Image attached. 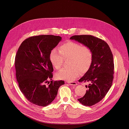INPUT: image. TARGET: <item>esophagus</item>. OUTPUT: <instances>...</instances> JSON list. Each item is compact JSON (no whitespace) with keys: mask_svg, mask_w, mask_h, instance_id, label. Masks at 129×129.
I'll list each match as a JSON object with an SVG mask.
<instances>
[{"mask_svg":"<svg viewBox=\"0 0 129 129\" xmlns=\"http://www.w3.org/2000/svg\"><path fill=\"white\" fill-rule=\"evenodd\" d=\"M68 83L71 86H76L77 85L76 82H68Z\"/></svg>","mask_w":129,"mask_h":129,"instance_id":"1","label":"esophagus"}]
</instances>
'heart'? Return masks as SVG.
Segmentation results:
<instances>
[{"instance_id":"b5f03b06","label":"heart","mask_w":129,"mask_h":129,"mask_svg":"<svg viewBox=\"0 0 129 129\" xmlns=\"http://www.w3.org/2000/svg\"><path fill=\"white\" fill-rule=\"evenodd\" d=\"M58 51L52 50L50 53V60L54 69L59 70L62 66L64 59H69V67L59 71L56 75L57 78L67 81L75 80L80 72L86 73L88 71L92 62V53L86 45L70 41L60 45Z\"/></svg>"}]
</instances>
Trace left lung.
Instances as JSON below:
<instances>
[{"label": "left lung", "mask_w": 129, "mask_h": 129, "mask_svg": "<svg viewBox=\"0 0 129 129\" xmlns=\"http://www.w3.org/2000/svg\"><path fill=\"white\" fill-rule=\"evenodd\" d=\"M70 39L88 46L92 53V62L90 69L78 80L79 82H88V89L83 97L78 99L84 106H91L105 97L112 84L114 74L112 53L105 41L94 36H74Z\"/></svg>", "instance_id": "obj_1"}]
</instances>
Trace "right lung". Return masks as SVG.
I'll list each match as a JSON object with an SVG mask.
<instances>
[{"label": "right lung", "instance_id": "right-lung-1", "mask_svg": "<svg viewBox=\"0 0 129 129\" xmlns=\"http://www.w3.org/2000/svg\"><path fill=\"white\" fill-rule=\"evenodd\" d=\"M61 40L53 35L33 36L19 47L15 62L16 78L20 90L32 104L49 105L56 97L59 87L64 84L63 80L49 82L53 71L50 53Z\"/></svg>", "mask_w": 129, "mask_h": 129}]
</instances>
